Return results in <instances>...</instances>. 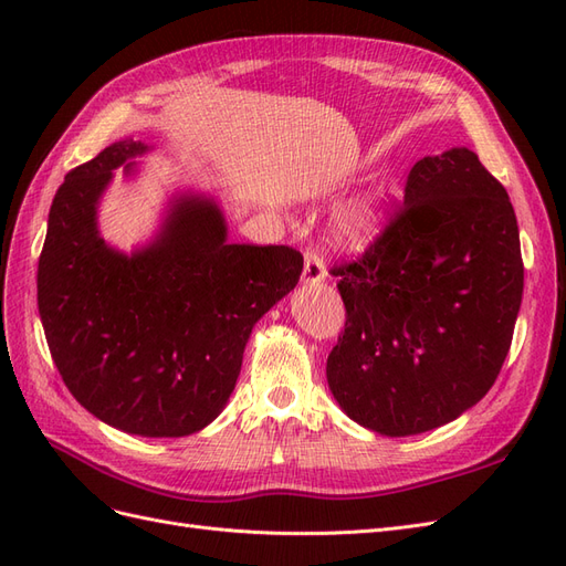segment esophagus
Listing matches in <instances>:
<instances>
[{
    "instance_id": "esophagus-1",
    "label": "esophagus",
    "mask_w": 566,
    "mask_h": 566,
    "mask_svg": "<svg viewBox=\"0 0 566 566\" xmlns=\"http://www.w3.org/2000/svg\"><path fill=\"white\" fill-rule=\"evenodd\" d=\"M304 283H321L325 279V264L323 256L316 250L304 252V271H302Z\"/></svg>"
}]
</instances>
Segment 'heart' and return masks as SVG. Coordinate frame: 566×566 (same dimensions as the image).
Returning a JSON list of instances; mask_svg holds the SVG:
<instances>
[{"instance_id": "b5f03b06", "label": "heart", "mask_w": 566, "mask_h": 566, "mask_svg": "<svg viewBox=\"0 0 566 566\" xmlns=\"http://www.w3.org/2000/svg\"><path fill=\"white\" fill-rule=\"evenodd\" d=\"M378 229V212L370 205H358V208L345 219V224H342V231H345L347 238L352 241H364L370 233H375Z\"/></svg>"}]
</instances>
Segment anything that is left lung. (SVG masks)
<instances>
[{
    "mask_svg": "<svg viewBox=\"0 0 566 566\" xmlns=\"http://www.w3.org/2000/svg\"><path fill=\"white\" fill-rule=\"evenodd\" d=\"M331 271L347 321L325 375L354 422L387 437L430 432L499 378L524 264L507 191L476 153L418 160L380 235Z\"/></svg>",
    "mask_w": 566,
    "mask_h": 566,
    "instance_id": "left-lung-1",
    "label": "left lung"
}]
</instances>
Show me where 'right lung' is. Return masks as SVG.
<instances>
[{"instance_id": "right-lung-1", "label": "right lung", "mask_w": 566, "mask_h": 566, "mask_svg": "<svg viewBox=\"0 0 566 566\" xmlns=\"http://www.w3.org/2000/svg\"><path fill=\"white\" fill-rule=\"evenodd\" d=\"M146 150L117 142L65 175L38 304L51 358L92 416L127 434L186 437L227 406L252 325L297 285L304 260L287 245L229 243L224 217L200 196L179 198L148 248H108L98 198L113 169Z\"/></svg>"}]
</instances>
